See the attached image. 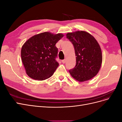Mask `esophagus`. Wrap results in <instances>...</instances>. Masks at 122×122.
<instances>
[{"label":"esophagus","instance_id":"1","mask_svg":"<svg viewBox=\"0 0 122 122\" xmlns=\"http://www.w3.org/2000/svg\"><path fill=\"white\" fill-rule=\"evenodd\" d=\"M66 59H64V60H62V63H63V64H65V62H66Z\"/></svg>","mask_w":122,"mask_h":122}]
</instances>
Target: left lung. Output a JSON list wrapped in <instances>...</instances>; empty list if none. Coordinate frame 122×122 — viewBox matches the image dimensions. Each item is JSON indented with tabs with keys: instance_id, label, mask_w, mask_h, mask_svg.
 <instances>
[{
	"instance_id": "left-lung-1",
	"label": "left lung",
	"mask_w": 122,
	"mask_h": 122,
	"mask_svg": "<svg viewBox=\"0 0 122 122\" xmlns=\"http://www.w3.org/2000/svg\"><path fill=\"white\" fill-rule=\"evenodd\" d=\"M67 38L74 47L76 64L70 70L73 78L79 82L90 80L96 75L101 68L102 55L97 40L84 31L69 32Z\"/></svg>"
}]
</instances>
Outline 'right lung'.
<instances>
[{
    "label": "right lung",
    "mask_w": 122,
    "mask_h": 122,
    "mask_svg": "<svg viewBox=\"0 0 122 122\" xmlns=\"http://www.w3.org/2000/svg\"><path fill=\"white\" fill-rule=\"evenodd\" d=\"M62 34L44 32L32 36L22 47L21 56L26 73L31 78L44 80L52 76L58 67V49L55 44Z\"/></svg>",
    "instance_id": "add662e5"
}]
</instances>
